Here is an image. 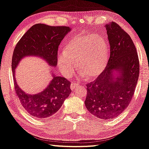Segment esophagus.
I'll return each instance as SVG.
<instances>
[{"mask_svg":"<svg viewBox=\"0 0 149 149\" xmlns=\"http://www.w3.org/2000/svg\"><path fill=\"white\" fill-rule=\"evenodd\" d=\"M76 86H77V84H76V82H71V85H70L71 89L73 90L76 87Z\"/></svg>","mask_w":149,"mask_h":149,"instance_id":"esophagus-1","label":"esophagus"}]
</instances>
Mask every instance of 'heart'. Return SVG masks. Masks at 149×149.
<instances>
[{
  "mask_svg": "<svg viewBox=\"0 0 149 149\" xmlns=\"http://www.w3.org/2000/svg\"><path fill=\"white\" fill-rule=\"evenodd\" d=\"M109 58V45L106 38L95 33L78 35L66 45L65 52L58 56L59 69L69 76L76 64L83 74L91 78L99 76L106 67Z\"/></svg>",
  "mask_w": 149,
  "mask_h": 149,
  "instance_id": "obj_1",
  "label": "heart"
}]
</instances>
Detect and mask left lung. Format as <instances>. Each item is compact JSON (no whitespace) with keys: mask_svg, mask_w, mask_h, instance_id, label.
<instances>
[{"mask_svg":"<svg viewBox=\"0 0 149 149\" xmlns=\"http://www.w3.org/2000/svg\"><path fill=\"white\" fill-rule=\"evenodd\" d=\"M105 26L110 57L102 73L86 84L84 104L94 116L109 120L121 114L131 102L138 80L140 64L129 35L116 22Z\"/></svg>","mask_w":149,"mask_h":149,"instance_id":"8db88e82","label":"left lung"}]
</instances>
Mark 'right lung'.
I'll list each match as a JSON object with an SVG mask.
<instances>
[{
  "instance_id": "add662e5",
  "label": "right lung",
  "mask_w": 149,
  "mask_h": 149,
  "mask_svg": "<svg viewBox=\"0 0 149 149\" xmlns=\"http://www.w3.org/2000/svg\"><path fill=\"white\" fill-rule=\"evenodd\" d=\"M69 27L49 26L45 24L33 25L20 38L14 48L12 68L14 77L15 69L22 58L28 56L42 58L52 67L58 62V46L64 37L70 31ZM52 80L44 91L30 95L20 89L14 80V88L22 106L29 115L44 119L56 113L69 96L71 90V82L52 73Z\"/></svg>"
}]
</instances>
